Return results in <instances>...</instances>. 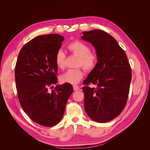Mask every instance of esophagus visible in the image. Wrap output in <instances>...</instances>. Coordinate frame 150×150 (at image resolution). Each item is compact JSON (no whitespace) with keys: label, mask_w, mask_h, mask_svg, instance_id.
Returning <instances> with one entry per match:
<instances>
[{"label":"esophagus","mask_w":150,"mask_h":150,"mask_svg":"<svg viewBox=\"0 0 150 150\" xmlns=\"http://www.w3.org/2000/svg\"><path fill=\"white\" fill-rule=\"evenodd\" d=\"M73 89H74V91H77L79 90V87L78 86L74 85L73 86Z\"/></svg>","instance_id":"34e87169"}]
</instances>
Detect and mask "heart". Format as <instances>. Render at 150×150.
<instances>
[{
  "instance_id": "obj_1",
  "label": "heart",
  "mask_w": 150,
  "mask_h": 150,
  "mask_svg": "<svg viewBox=\"0 0 150 150\" xmlns=\"http://www.w3.org/2000/svg\"><path fill=\"white\" fill-rule=\"evenodd\" d=\"M67 49L73 55L78 57L76 66H82L86 71H91L96 67L98 61V57L95 52L91 51V48L87 44L79 41L72 42L68 44ZM66 54L61 50L58 51L56 54L55 62L58 68L63 69L65 66ZM83 78V72L80 67L70 69L63 73L60 79L62 83L76 84Z\"/></svg>"
}]
</instances>
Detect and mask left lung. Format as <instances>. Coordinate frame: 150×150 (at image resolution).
I'll list each match as a JSON object with an SVG mask.
<instances>
[{
    "label": "left lung",
    "mask_w": 150,
    "mask_h": 150,
    "mask_svg": "<svg viewBox=\"0 0 150 150\" xmlns=\"http://www.w3.org/2000/svg\"><path fill=\"white\" fill-rule=\"evenodd\" d=\"M81 39L92 44L98 61L83 82L84 110L91 119L106 122L118 116L128 98L131 69L127 56L116 39L102 30L85 31ZM90 83L97 85L89 88Z\"/></svg>",
    "instance_id": "left-lung-1"
}]
</instances>
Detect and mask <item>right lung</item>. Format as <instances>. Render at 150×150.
I'll use <instances>...</instances> for the list:
<instances>
[{
  "label": "right lung",
  "mask_w": 150,
  "mask_h": 150,
  "mask_svg": "<svg viewBox=\"0 0 150 150\" xmlns=\"http://www.w3.org/2000/svg\"><path fill=\"white\" fill-rule=\"evenodd\" d=\"M63 36L57 34L39 35L22 47L15 67L18 98L24 112L36 123L56 125L64 115L67 101L73 92L71 84L57 85L56 54Z\"/></svg>",
  "instance_id": "obj_1"
}]
</instances>
